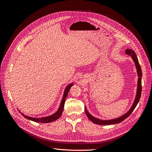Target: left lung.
Listing matches in <instances>:
<instances>
[{"mask_svg": "<svg viewBox=\"0 0 152 152\" xmlns=\"http://www.w3.org/2000/svg\"><path fill=\"white\" fill-rule=\"evenodd\" d=\"M126 54H128L129 56H131L132 58L133 61H134L135 64V66L136 68V71L137 73V76H138V79H137V91H136V97L134 101V103H133L132 107L129 109V111L123 115L121 117H119L116 118H113L111 119V120H102V119H99L98 118H96L93 117V115L89 113V112L87 111V110L86 107H85V112L87 117H88L89 120L93 122V123L98 124V125H111V124H118L122 122L123 121L125 120L126 118H127L130 115L131 113L133 112V110H134L136 107L137 106V103H138L141 97V91H142V87H141V77H142V72H141V66L139 63L138 61V59H137L136 53L131 49H126Z\"/></svg>", "mask_w": 152, "mask_h": 152, "instance_id": "1", "label": "left lung"}]
</instances>
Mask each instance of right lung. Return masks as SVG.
<instances>
[{
    "instance_id": "1",
    "label": "right lung",
    "mask_w": 152,
    "mask_h": 152,
    "mask_svg": "<svg viewBox=\"0 0 152 152\" xmlns=\"http://www.w3.org/2000/svg\"><path fill=\"white\" fill-rule=\"evenodd\" d=\"M73 85V83H71L69 85H68L66 88L65 89V91H64L63 93V98L61 99V102L60 103V106L58 108V110L56 111V112H55L54 113L50 115L49 116H47V117H41V118H36V117H29L24 115L23 113H22L20 111H19L20 112V113H21V115L24 117H25L26 118L28 119L30 121H34L35 122H39V123H49V122H52L54 121L57 120L59 117H61V114L63 113V109H64V105H65V99L67 97V95L68 94V92L70 91L71 87Z\"/></svg>"
}]
</instances>
